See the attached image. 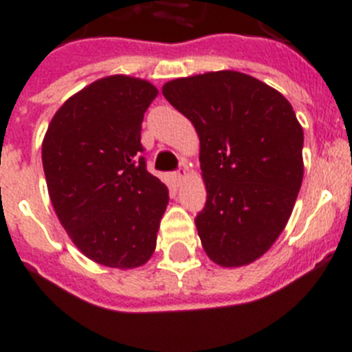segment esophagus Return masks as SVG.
Returning a JSON list of instances; mask_svg holds the SVG:
<instances>
[{
	"label": "esophagus",
	"instance_id": "obj_1",
	"mask_svg": "<svg viewBox=\"0 0 352 352\" xmlns=\"http://www.w3.org/2000/svg\"><path fill=\"white\" fill-rule=\"evenodd\" d=\"M174 178L178 179V182H182V179L186 178V167H185V164H183V166L179 167V169L176 170V173H174Z\"/></svg>",
	"mask_w": 352,
	"mask_h": 352
}]
</instances>
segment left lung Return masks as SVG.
<instances>
[{
	"label": "left lung",
	"mask_w": 352,
	"mask_h": 352,
	"mask_svg": "<svg viewBox=\"0 0 352 352\" xmlns=\"http://www.w3.org/2000/svg\"><path fill=\"white\" fill-rule=\"evenodd\" d=\"M162 93L195 126L206 204L195 217L213 263L259 259L284 231L303 179V129L284 95L256 77L208 72Z\"/></svg>",
	"instance_id": "obj_1"
}]
</instances>
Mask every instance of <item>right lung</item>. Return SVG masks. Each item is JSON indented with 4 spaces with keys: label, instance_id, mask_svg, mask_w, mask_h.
<instances>
[{
    "label": "right lung",
    "instance_id": "right-lung-1",
    "mask_svg": "<svg viewBox=\"0 0 352 352\" xmlns=\"http://www.w3.org/2000/svg\"><path fill=\"white\" fill-rule=\"evenodd\" d=\"M157 95L135 77L95 80L58 109L42 142L61 226L84 256L109 268H138L151 257L169 203L142 157V120Z\"/></svg>",
    "mask_w": 352,
    "mask_h": 352
}]
</instances>
